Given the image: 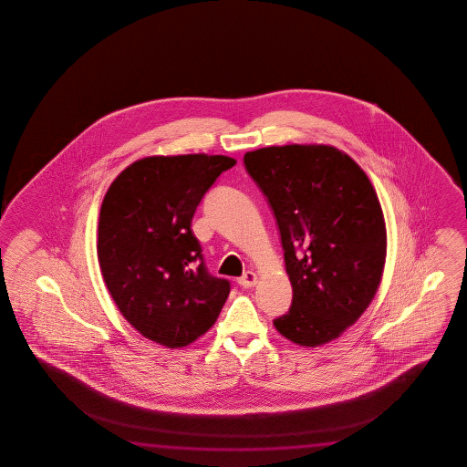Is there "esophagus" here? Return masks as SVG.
<instances>
[{
	"label": "esophagus",
	"instance_id": "esophagus-1",
	"mask_svg": "<svg viewBox=\"0 0 467 467\" xmlns=\"http://www.w3.org/2000/svg\"><path fill=\"white\" fill-rule=\"evenodd\" d=\"M256 281H258V276L254 275V271H246L244 276L238 277V285L242 287H254Z\"/></svg>",
	"mask_w": 467,
	"mask_h": 467
}]
</instances>
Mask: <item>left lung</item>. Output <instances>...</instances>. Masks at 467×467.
I'll return each instance as SVG.
<instances>
[{"instance_id":"1","label":"left lung","mask_w":467,"mask_h":467,"mask_svg":"<svg viewBox=\"0 0 467 467\" xmlns=\"http://www.w3.org/2000/svg\"><path fill=\"white\" fill-rule=\"evenodd\" d=\"M244 161L276 217L293 285L289 312L273 324L304 348L330 343L363 316L382 279L388 234L378 194L332 145L265 147Z\"/></svg>"}]
</instances>
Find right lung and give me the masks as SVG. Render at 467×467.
I'll list each match as a JSON object with an SVG mask.
<instances>
[{
    "mask_svg": "<svg viewBox=\"0 0 467 467\" xmlns=\"http://www.w3.org/2000/svg\"><path fill=\"white\" fill-rule=\"evenodd\" d=\"M237 160L145 157L111 182L99 211L98 260L120 314L145 338L182 348L215 324L230 293L207 273L191 230L207 190Z\"/></svg>",
    "mask_w": 467,
    "mask_h": 467,
    "instance_id": "obj_1",
    "label": "right lung"
}]
</instances>
